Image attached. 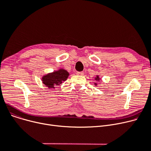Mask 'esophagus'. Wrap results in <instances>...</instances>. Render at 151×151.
Masks as SVG:
<instances>
[{"mask_svg":"<svg viewBox=\"0 0 151 151\" xmlns=\"http://www.w3.org/2000/svg\"><path fill=\"white\" fill-rule=\"evenodd\" d=\"M76 74L79 76H83L84 75V72L83 71H80V72H77Z\"/></svg>","mask_w":151,"mask_h":151,"instance_id":"34e87169","label":"esophagus"}]
</instances>
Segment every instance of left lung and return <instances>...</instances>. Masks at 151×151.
I'll return each mask as SVG.
<instances>
[{
    "mask_svg": "<svg viewBox=\"0 0 151 151\" xmlns=\"http://www.w3.org/2000/svg\"><path fill=\"white\" fill-rule=\"evenodd\" d=\"M95 80H97H97H98V81H99V80H100V78H99V76H97V77H96V78H95ZM95 85H96H96H97V83H95Z\"/></svg>",
    "mask_w": 151,
    "mask_h": 151,
    "instance_id": "left-lung-1",
    "label": "left lung"
}]
</instances>
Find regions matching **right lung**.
Returning <instances> with one entry per match:
<instances>
[{"label":"right lung","mask_w":151,"mask_h":151,"mask_svg":"<svg viewBox=\"0 0 151 151\" xmlns=\"http://www.w3.org/2000/svg\"><path fill=\"white\" fill-rule=\"evenodd\" d=\"M69 73L63 69H59L58 71L47 74L42 77V81L45 86L50 89L55 88V86H59L63 81H65L68 78Z\"/></svg>","instance_id":"obj_1"}]
</instances>
